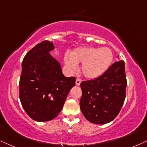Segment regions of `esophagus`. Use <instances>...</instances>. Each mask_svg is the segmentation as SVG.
Masks as SVG:
<instances>
[{"mask_svg": "<svg viewBox=\"0 0 147 147\" xmlns=\"http://www.w3.org/2000/svg\"><path fill=\"white\" fill-rule=\"evenodd\" d=\"M81 82H82V80H81L80 79H76V84L77 86H80Z\"/></svg>", "mask_w": 147, "mask_h": 147, "instance_id": "obj_1", "label": "esophagus"}]
</instances>
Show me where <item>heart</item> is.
<instances>
[{"label": "heart", "instance_id": "b5f03b06", "mask_svg": "<svg viewBox=\"0 0 147 147\" xmlns=\"http://www.w3.org/2000/svg\"><path fill=\"white\" fill-rule=\"evenodd\" d=\"M112 61L113 53L106 47H80L71 52L69 57H65V64L71 70H75L77 65L82 63V73L88 79L102 76L109 69Z\"/></svg>", "mask_w": 147, "mask_h": 147}]
</instances>
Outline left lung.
I'll list each match as a JSON object with an SVG mask.
<instances>
[{"label":"left lung","mask_w":147,"mask_h":147,"mask_svg":"<svg viewBox=\"0 0 147 147\" xmlns=\"http://www.w3.org/2000/svg\"><path fill=\"white\" fill-rule=\"evenodd\" d=\"M80 86V106L84 117L92 123H110L119 115L125 99V62H115L102 76L83 81Z\"/></svg>","instance_id":"1"}]
</instances>
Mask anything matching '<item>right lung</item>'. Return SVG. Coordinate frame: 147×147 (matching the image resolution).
Instances as JSON below:
<instances>
[{"instance_id":"obj_1","label":"right lung","mask_w":147,"mask_h":147,"mask_svg":"<svg viewBox=\"0 0 147 147\" xmlns=\"http://www.w3.org/2000/svg\"><path fill=\"white\" fill-rule=\"evenodd\" d=\"M54 49L51 41H42L26 54L22 63L20 99L27 115L38 122L57 117L75 85V78L65 77L60 63L50 54Z\"/></svg>"}]
</instances>
